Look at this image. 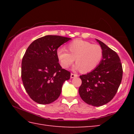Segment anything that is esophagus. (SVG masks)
<instances>
[{"mask_svg": "<svg viewBox=\"0 0 134 134\" xmlns=\"http://www.w3.org/2000/svg\"><path fill=\"white\" fill-rule=\"evenodd\" d=\"M78 77V75L76 74H73V73H71V78L72 79L74 77Z\"/></svg>", "mask_w": 134, "mask_h": 134, "instance_id": "obj_1", "label": "esophagus"}]
</instances>
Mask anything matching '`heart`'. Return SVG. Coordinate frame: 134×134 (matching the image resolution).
<instances>
[{
	"label": "heart",
	"instance_id": "heart-1",
	"mask_svg": "<svg viewBox=\"0 0 134 134\" xmlns=\"http://www.w3.org/2000/svg\"><path fill=\"white\" fill-rule=\"evenodd\" d=\"M69 53L64 48H58L57 57L63 68L67 69L74 59L76 63L74 70H80L83 72L92 71L98 66L103 58V49L99 45L80 39H76L67 45Z\"/></svg>",
	"mask_w": 134,
	"mask_h": 134
}]
</instances>
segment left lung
Masks as SVG:
<instances>
[{
  "mask_svg": "<svg viewBox=\"0 0 134 134\" xmlns=\"http://www.w3.org/2000/svg\"><path fill=\"white\" fill-rule=\"evenodd\" d=\"M103 49V58L91 72L80 76L79 94L86 103L94 106L105 105L115 96L121 83L123 70L116 52L97 40Z\"/></svg>",
  "mask_w": 134,
  "mask_h": 134,
  "instance_id": "1",
  "label": "left lung"
}]
</instances>
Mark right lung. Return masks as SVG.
I'll list each match as a JSON object with an SVG mask.
<instances>
[{
	"label": "right lung",
	"mask_w": 134,
	"mask_h": 134,
	"mask_svg": "<svg viewBox=\"0 0 134 134\" xmlns=\"http://www.w3.org/2000/svg\"><path fill=\"white\" fill-rule=\"evenodd\" d=\"M71 38L46 35L29 45L22 61L21 77L29 97L39 104L53 102L60 96L70 72L62 69L56 52Z\"/></svg>",
	"instance_id": "1"
}]
</instances>
